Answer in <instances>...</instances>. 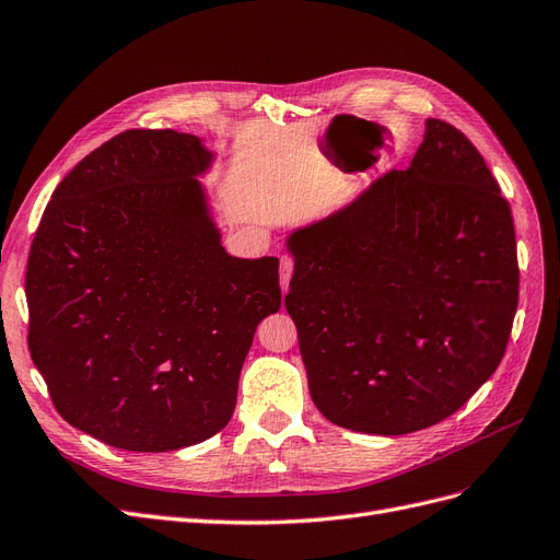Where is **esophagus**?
Listing matches in <instances>:
<instances>
[{"mask_svg": "<svg viewBox=\"0 0 560 560\" xmlns=\"http://www.w3.org/2000/svg\"><path fill=\"white\" fill-rule=\"evenodd\" d=\"M294 273V259L292 257H280V287L282 292H287L289 280H292Z\"/></svg>", "mask_w": 560, "mask_h": 560, "instance_id": "obj_1", "label": "esophagus"}]
</instances>
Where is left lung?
<instances>
[{
  "label": "left lung",
  "mask_w": 560,
  "mask_h": 560,
  "mask_svg": "<svg viewBox=\"0 0 560 560\" xmlns=\"http://www.w3.org/2000/svg\"><path fill=\"white\" fill-rule=\"evenodd\" d=\"M284 245L307 389L336 427L429 429L503 359L518 301L512 210L456 127L429 118L408 168Z\"/></svg>",
  "instance_id": "8db88e82"
}]
</instances>
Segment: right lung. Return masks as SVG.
I'll return each instance as SVG.
<instances>
[{"label": "right lung", "instance_id": "1", "mask_svg": "<svg viewBox=\"0 0 560 560\" xmlns=\"http://www.w3.org/2000/svg\"><path fill=\"white\" fill-rule=\"evenodd\" d=\"M195 133L129 129L57 185L27 261L30 354L71 427L127 452L222 431L278 259L231 257Z\"/></svg>", "mask_w": 560, "mask_h": 560}]
</instances>
